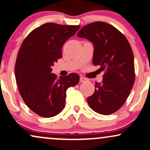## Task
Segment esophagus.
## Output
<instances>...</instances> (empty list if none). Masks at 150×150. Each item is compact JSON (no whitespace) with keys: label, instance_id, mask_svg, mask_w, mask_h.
Listing matches in <instances>:
<instances>
[{"label":"esophagus","instance_id":"obj_1","mask_svg":"<svg viewBox=\"0 0 150 150\" xmlns=\"http://www.w3.org/2000/svg\"><path fill=\"white\" fill-rule=\"evenodd\" d=\"M86 81H87V79L85 78V77H81L80 78V82H86Z\"/></svg>","mask_w":150,"mask_h":150}]
</instances>
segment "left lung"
Returning <instances> with one entry per match:
<instances>
[{
    "label": "left lung",
    "mask_w": 150,
    "mask_h": 150,
    "mask_svg": "<svg viewBox=\"0 0 150 150\" xmlns=\"http://www.w3.org/2000/svg\"><path fill=\"white\" fill-rule=\"evenodd\" d=\"M77 37L85 38L94 47L92 62L104 70L102 83H95V90L87 98L93 111L110 115L118 111L128 99L135 82V65L128 39L116 27L104 22L84 26Z\"/></svg>",
    "instance_id": "left-lung-1"
}]
</instances>
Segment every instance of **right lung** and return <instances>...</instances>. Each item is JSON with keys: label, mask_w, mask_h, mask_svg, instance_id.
I'll use <instances>...</instances> for the list:
<instances>
[{"label": "right lung", "mask_w": 150, "mask_h": 150, "mask_svg": "<svg viewBox=\"0 0 150 150\" xmlns=\"http://www.w3.org/2000/svg\"><path fill=\"white\" fill-rule=\"evenodd\" d=\"M80 25L46 23L26 37L15 65L19 92L29 108L39 116L51 118L65 107L66 90L79 82L76 73L58 77L51 73L53 63L62 58L64 43Z\"/></svg>", "instance_id": "obj_1"}]
</instances>
